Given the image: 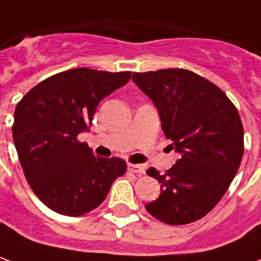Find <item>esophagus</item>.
Listing matches in <instances>:
<instances>
[{
	"mask_svg": "<svg viewBox=\"0 0 261 261\" xmlns=\"http://www.w3.org/2000/svg\"><path fill=\"white\" fill-rule=\"evenodd\" d=\"M127 170L130 171V173H135V174H145L146 167L145 166H142V164H127Z\"/></svg>",
	"mask_w": 261,
	"mask_h": 261,
	"instance_id": "obj_1",
	"label": "esophagus"
}]
</instances>
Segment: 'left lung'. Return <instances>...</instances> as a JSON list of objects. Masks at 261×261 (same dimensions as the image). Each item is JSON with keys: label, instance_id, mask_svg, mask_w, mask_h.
<instances>
[{"label": "left lung", "instance_id": "1", "mask_svg": "<svg viewBox=\"0 0 261 261\" xmlns=\"http://www.w3.org/2000/svg\"><path fill=\"white\" fill-rule=\"evenodd\" d=\"M135 84L156 105L162 129L180 157L154 177L162 193L146 211L169 225L195 222L228 191L243 157V125L226 94L184 68L134 73Z\"/></svg>", "mask_w": 261, "mask_h": 261}]
</instances>
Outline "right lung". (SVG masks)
<instances>
[{
    "label": "right lung",
    "instance_id": "add662e5",
    "mask_svg": "<svg viewBox=\"0 0 261 261\" xmlns=\"http://www.w3.org/2000/svg\"><path fill=\"white\" fill-rule=\"evenodd\" d=\"M130 71L71 68L40 81L18 102L12 136L27 181L57 214L95 210L126 162L94 156L79 135L88 130L101 99L121 88Z\"/></svg>",
    "mask_w": 261,
    "mask_h": 261
}]
</instances>
